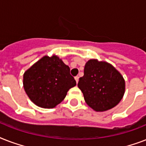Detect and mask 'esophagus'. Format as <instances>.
I'll use <instances>...</instances> for the list:
<instances>
[{"instance_id":"esophagus-1","label":"esophagus","mask_w":146,"mask_h":146,"mask_svg":"<svg viewBox=\"0 0 146 146\" xmlns=\"http://www.w3.org/2000/svg\"><path fill=\"white\" fill-rule=\"evenodd\" d=\"M79 76H75V80H76V83H77L78 82H79Z\"/></svg>"}]
</instances>
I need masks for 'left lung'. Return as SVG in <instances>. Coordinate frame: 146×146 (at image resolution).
<instances>
[{"instance_id": "8db88e82", "label": "left lung", "mask_w": 146, "mask_h": 146, "mask_svg": "<svg viewBox=\"0 0 146 146\" xmlns=\"http://www.w3.org/2000/svg\"><path fill=\"white\" fill-rule=\"evenodd\" d=\"M78 87L90 108L96 111H105L121 101L125 80L111 64L91 59L85 65L84 76L80 78Z\"/></svg>"}]
</instances>
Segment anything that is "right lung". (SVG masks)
Here are the masks:
<instances>
[{
    "mask_svg": "<svg viewBox=\"0 0 146 146\" xmlns=\"http://www.w3.org/2000/svg\"><path fill=\"white\" fill-rule=\"evenodd\" d=\"M70 70L57 55L44 56L24 73L25 92L37 106L54 108L76 85Z\"/></svg>",
    "mask_w": 146,
    "mask_h": 146,
    "instance_id": "right-lung-1",
    "label": "right lung"
}]
</instances>
